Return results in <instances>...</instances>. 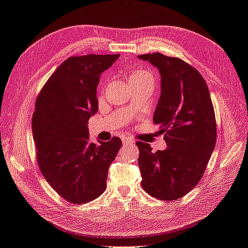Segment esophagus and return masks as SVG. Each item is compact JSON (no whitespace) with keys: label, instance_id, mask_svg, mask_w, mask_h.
<instances>
[{"label":"esophagus","instance_id":"34e87169","mask_svg":"<svg viewBox=\"0 0 248 248\" xmlns=\"http://www.w3.org/2000/svg\"><path fill=\"white\" fill-rule=\"evenodd\" d=\"M123 141H124V144H126V145H132V144H134V140L131 138H126V139L123 140Z\"/></svg>","mask_w":248,"mask_h":248}]
</instances>
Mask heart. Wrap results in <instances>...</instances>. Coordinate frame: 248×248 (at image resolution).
Instances as JSON below:
<instances>
[{
    "mask_svg": "<svg viewBox=\"0 0 248 248\" xmlns=\"http://www.w3.org/2000/svg\"><path fill=\"white\" fill-rule=\"evenodd\" d=\"M139 78H148L151 79L154 81V77L153 74L148 71V70H142V69H139V70H134L130 73L129 76V80L131 79H139Z\"/></svg>",
    "mask_w": 248,
    "mask_h": 248,
    "instance_id": "heart-1",
    "label": "heart"
}]
</instances>
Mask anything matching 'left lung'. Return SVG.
Instances as JSON below:
<instances>
[{"instance_id": "obj_1", "label": "left lung", "mask_w": 248, "mask_h": 248, "mask_svg": "<svg viewBox=\"0 0 248 248\" xmlns=\"http://www.w3.org/2000/svg\"><path fill=\"white\" fill-rule=\"evenodd\" d=\"M158 69L161 94L153 121L160 126L168 148L152 152L138 141L144 190L161 201L184 197L204 175L216 142L213 104L201 73L179 58L160 52L140 55Z\"/></svg>"}]
</instances>
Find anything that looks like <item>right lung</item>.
I'll return each instance as SVG.
<instances>
[{"mask_svg":"<svg viewBox=\"0 0 248 248\" xmlns=\"http://www.w3.org/2000/svg\"><path fill=\"white\" fill-rule=\"evenodd\" d=\"M120 55L70 57L43 86L35 103L32 131L42 175L59 196L85 204L107 188L110 163L122 146L119 138L95 145L88 121L98 110L96 88L101 73Z\"/></svg>","mask_w":248,"mask_h":248,"instance_id":"obj_1","label":"right lung"}]
</instances>
